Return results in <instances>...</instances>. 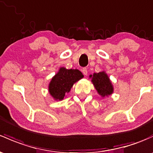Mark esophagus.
<instances>
[{
    "instance_id": "esophagus-1",
    "label": "esophagus",
    "mask_w": 153,
    "mask_h": 153,
    "mask_svg": "<svg viewBox=\"0 0 153 153\" xmlns=\"http://www.w3.org/2000/svg\"><path fill=\"white\" fill-rule=\"evenodd\" d=\"M82 72H83V75H87V74H88L87 69H86V68H83V69H82Z\"/></svg>"
}]
</instances>
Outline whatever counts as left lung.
Wrapping results in <instances>:
<instances>
[{"label": "left lung", "mask_w": 153, "mask_h": 153, "mask_svg": "<svg viewBox=\"0 0 153 153\" xmlns=\"http://www.w3.org/2000/svg\"><path fill=\"white\" fill-rule=\"evenodd\" d=\"M91 82L97 93L102 97H108L114 92V86L108 75L105 71L100 72L98 73L94 72L93 75H90Z\"/></svg>", "instance_id": "1"}]
</instances>
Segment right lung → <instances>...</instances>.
<instances>
[{
    "label": "right lung",
    "mask_w": 153,
    "mask_h": 153,
    "mask_svg": "<svg viewBox=\"0 0 153 153\" xmlns=\"http://www.w3.org/2000/svg\"><path fill=\"white\" fill-rule=\"evenodd\" d=\"M83 78L82 72L77 69L68 70L65 67H60L49 83L50 94L55 100H62L65 94L70 92L74 83Z\"/></svg>",
    "instance_id": "right-lung-1"
}]
</instances>
